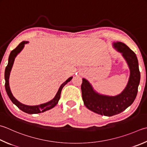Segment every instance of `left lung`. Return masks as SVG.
<instances>
[{"label": "left lung", "instance_id": "8db88e82", "mask_svg": "<svg viewBox=\"0 0 147 147\" xmlns=\"http://www.w3.org/2000/svg\"><path fill=\"white\" fill-rule=\"evenodd\" d=\"M113 48L125 60L130 70L127 84L121 93L111 96L100 94L94 89L87 80L82 79V98L88 110L100 115L111 117L120 113L133 104L140 82L138 60L133 51L122 42H114Z\"/></svg>", "mask_w": 147, "mask_h": 147}]
</instances>
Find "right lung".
<instances>
[{"mask_svg":"<svg viewBox=\"0 0 147 147\" xmlns=\"http://www.w3.org/2000/svg\"><path fill=\"white\" fill-rule=\"evenodd\" d=\"M27 43H28V41H22V42L20 43L18 47H17L15 49H14L13 51H11V52L10 53L9 56L8 64L5 69V74H4L5 82V90H6L7 96H9V99H11V101L13 102V104L15 105L17 107H18L19 109H20L22 111L25 112V113H27L28 114H36V113H41V112H45L46 111L50 110V109L53 108L57 105V103H58L59 100L60 99V94H61V91L62 90L63 87H64L69 82L71 81L72 78H73V76L69 78L66 80L65 82L63 83L62 84L60 85V87H59V90L57 92L55 96L54 97V98L53 99L50 100V101L44 103V104L36 105V106L26 105L19 102L18 100L13 96L12 92H11L10 87H9V79L10 73H11V69L13 67L14 59H15L16 57L18 55V54L20 53V51H21L23 50V48H24L25 45L27 44Z\"/></svg>","mask_w":147,"mask_h":147,"instance_id":"obj_1","label":"right lung"}]
</instances>
